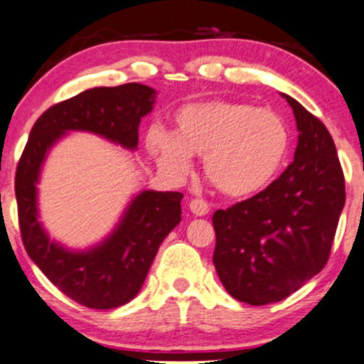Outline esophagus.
Here are the masks:
<instances>
[{"label":"esophagus","mask_w":364,"mask_h":364,"mask_svg":"<svg viewBox=\"0 0 364 364\" xmlns=\"http://www.w3.org/2000/svg\"><path fill=\"white\" fill-rule=\"evenodd\" d=\"M208 203L205 202V200H202V198H193L190 202V210L193 212L195 215H207L208 214Z\"/></svg>","instance_id":"34e87169"}]
</instances>
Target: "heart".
<instances>
[{
	"label": "heart",
	"mask_w": 364,
	"mask_h": 364,
	"mask_svg": "<svg viewBox=\"0 0 364 364\" xmlns=\"http://www.w3.org/2000/svg\"><path fill=\"white\" fill-rule=\"evenodd\" d=\"M150 154L176 178L203 157V173L228 196H248L277 176L289 150V129L277 112L252 104L212 99L181 107L173 135L149 133Z\"/></svg>",
	"instance_id": "1"
}]
</instances>
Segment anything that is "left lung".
Returning <instances> with one entry per match:
<instances>
[{
	"mask_svg": "<svg viewBox=\"0 0 364 364\" xmlns=\"http://www.w3.org/2000/svg\"><path fill=\"white\" fill-rule=\"evenodd\" d=\"M294 161L252 198L217 210L214 265L225 291L253 306L282 301L327 265L346 183L325 124L296 99Z\"/></svg>",
	"mask_w": 364,
	"mask_h": 364,
	"instance_id": "obj_1",
	"label": "left lung"
}]
</instances>
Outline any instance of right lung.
Listing matches in <instances>:
<instances>
[{"instance_id": "add662e5", "label": "right lung", "mask_w": 364, "mask_h": 364, "mask_svg": "<svg viewBox=\"0 0 364 364\" xmlns=\"http://www.w3.org/2000/svg\"><path fill=\"white\" fill-rule=\"evenodd\" d=\"M156 90L141 83L95 87L54 104L41 114L16 166L20 235L32 262L73 301L94 310L127 304L144 286L164 237L181 220L179 191L145 190L132 200L102 243L72 252L54 243L37 220V181L49 149L66 132H90L135 150L139 124L152 111Z\"/></svg>"}]
</instances>
